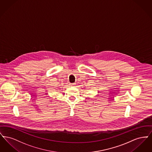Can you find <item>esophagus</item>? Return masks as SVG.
<instances>
[{"mask_svg": "<svg viewBox=\"0 0 152 152\" xmlns=\"http://www.w3.org/2000/svg\"><path fill=\"white\" fill-rule=\"evenodd\" d=\"M75 84H76V83H71V84H70V86H74Z\"/></svg>", "mask_w": 152, "mask_h": 152, "instance_id": "obj_1", "label": "esophagus"}]
</instances>
